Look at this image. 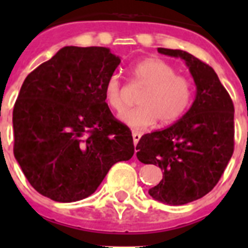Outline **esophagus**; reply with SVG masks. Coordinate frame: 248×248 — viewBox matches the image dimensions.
I'll list each match as a JSON object with an SVG mask.
<instances>
[{"instance_id": "obj_1", "label": "esophagus", "mask_w": 248, "mask_h": 248, "mask_svg": "<svg viewBox=\"0 0 248 248\" xmlns=\"http://www.w3.org/2000/svg\"><path fill=\"white\" fill-rule=\"evenodd\" d=\"M140 138H141V134L139 131H133V141H134V145H137L139 143Z\"/></svg>"}]
</instances>
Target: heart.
Here are the masks:
<instances>
[{"label":"heart","instance_id":"obj_1","mask_svg":"<svg viewBox=\"0 0 248 248\" xmlns=\"http://www.w3.org/2000/svg\"><path fill=\"white\" fill-rule=\"evenodd\" d=\"M134 82L145 89L139 97V107L123 110L119 120L133 129H145L159 120L160 125H170L180 119L192 102L194 88L187 78L177 76L172 65L157 58H148L131 68ZM104 100L113 110H122L123 85L117 74L104 84Z\"/></svg>","mask_w":248,"mask_h":248}]
</instances>
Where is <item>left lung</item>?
Segmentation results:
<instances>
[{
    "mask_svg": "<svg viewBox=\"0 0 248 248\" xmlns=\"http://www.w3.org/2000/svg\"><path fill=\"white\" fill-rule=\"evenodd\" d=\"M181 58L192 76L196 94L190 109L169 128L141 137L137 157L163 170L149 195L166 205H185L209 194L233 153V103L210 65L180 49L157 48Z\"/></svg>",
    "mask_w": 248,
    "mask_h": 248,
    "instance_id": "left-lung-1",
    "label": "left lung"
}]
</instances>
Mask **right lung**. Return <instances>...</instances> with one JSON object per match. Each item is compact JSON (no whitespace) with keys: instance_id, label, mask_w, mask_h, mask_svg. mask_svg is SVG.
Returning a JSON list of instances; mask_svg holds the SVG:
<instances>
[{"instance_id":"1","label":"right lung","mask_w":248,"mask_h":248,"mask_svg":"<svg viewBox=\"0 0 248 248\" xmlns=\"http://www.w3.org/2000/svg\"><path fill=\"white\" fill-rule=\"evenodd\" d=\"M119 63L109 48L67 46L22 84L13 108V154L46 198H88L114 164L134 155L131 131L104 100L105 82Z\"/></svg>"}]
</instances>
